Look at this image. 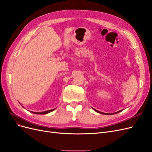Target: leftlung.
Segmentation results:
<instances>
[{"instance_id": "obj_1", "label": "left lung", "mask_w": 152, "mask_h": 152, "mask_svg": "<svg viewBox=\"0 0 152 152\" xmlns=\"http://www.w3.org/2000/svg\"><path fill=\"white\" fill-rule=\"evenodd\" d=\"M93 109L94 110V111H96L97 113H100V114H107V115H112V114H116V113H119V112H121V111H122L121 110V111H117V112H116V113H110V114H108V113H102V112H101V111H97V110H96V109H94L93 108Z\"/></svg>"}]
</instances>
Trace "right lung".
<instances>
[{
  "label": "right lung",
  "instance_id": "add662e5",
  "mask_svg": "<svg viewBox=\"0 0 152 152\" xmlns=\"http://www.w3.org/2000/svg\"><path fill=\"white\" fill-rule=\"evenodd\" d=\"M55 109V108L53 109L48 110V111H43V112H31V113H33L36 114H48V113H50V112H51V111H54Z\"/></svg>",
  "mask_w": 152,
  "mask_h": 152
}]
</instances>
